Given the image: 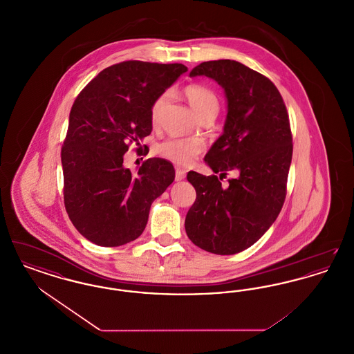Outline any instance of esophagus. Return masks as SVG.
Wrapping results in <instances>:
<instances>
[{
  "mask_svg": "<svg viewBox=\"0 0 354 354\" xmlns=\"http://www.w3.org/2000/svg\"><path fill=\"white\" fill-rule=\"evenodd\" d=\"M185 178V171L183 169H175V180L176 182H180V180H183Z\"/></svg>",
  "mask_w": 354,
  "mask_h": 354,
  "instance_id": "1",
  "label": "esophagus"
}]
</instances>
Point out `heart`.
Here are the masks:
<instances>
[{"label":"heart","mask_w":354,"mask_h":354,"mask_svg":"<svg viewBox=\"0 0 354 354\" xmlns=\"http://www.w3.org/2000/svg\"><path fill=\"white\" fill-rule=\"evenodd\" d=\"M183 94L199 117L207 113H218L219 110L218 95L207 86L199 84H187L183 88ZM166 101L167 95L162 94L152 102L150 119L153 126L158 124L162 107L165 106ZM202 150L203 143L196 138H172L160 143L158 147V152L163 158L179 166L191 165Z\"/></svg>","instance_id":"1"}]
</instances>
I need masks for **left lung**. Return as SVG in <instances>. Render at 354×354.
<instances>
[{
    "instance_id": "8db88e82",
    "label": "left lung",
    "mask_w": 354,
    "mask_h": 354,
    "mask_svg": "<svg viewBox=\"0 0 354 354\" xmlns=\"http://www.w3.org/2000/svg\"><path fill=\"white\" fill-rule=\"evenodd\" d=\"M196 75L224 88L228 113L224 133L204 158L220 179L187 174L196 201L187 212L185 232L207 252L235 254L264 235L283 208L293 151L289 117L273 82L240 62H203L189 73ZM228 170L238 176L221 186Z\"/></svg>"
}]
</instances>
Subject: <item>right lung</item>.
<instances>
[{"label": "right lung", "instance_id": "1", "mask_svg": "<svg viewBox=\"0 0 354 354\" xmlns=\"http://www.w3.org/2000/svg\"><path fill=\"white\" fill-rule=\"evenodd\" d=\"M185 71L182 64L124 61L102 70L74 101L61 151L64 202L91 243L119 247L138 239L152 202L174 182L167 160L150 158L133 174L123 155L151 134L152 102Z\"/></svg>", "mask_w": 354, "mask_h": 354}]
</instances>
